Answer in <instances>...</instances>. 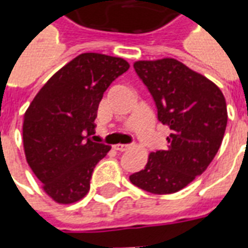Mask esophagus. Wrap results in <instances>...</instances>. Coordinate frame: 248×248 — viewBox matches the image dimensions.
I'll return each mask as SVG.
<instances>
[{
    "label": "esophagus",
    "mask_w": 248,
    "mask_h": 248,
    "mask_svg": "<svg viewBox=\"0 0 248 248\" xmlns=\"http://www.w3.org/2000/svg\"><path fill=\"white\" fill-rule=\"evenodd\" d=\"M113 147H114V150H118V151H126L130 149L129 145H121V143H118V145H114Z\"/></svg>",
    "instance_id": "34e87169"
}]
</instances>
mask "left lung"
Instances as JSON below:
<instances>
[{"instance_id":"8db88e82","label":"left lung","mask_w":248,"mask_h":248,"mask_svg":"<svg viewBox=\"0 0 248 248\" xmlns=\"http://www.w3.org/2000/svg\"><path fill=\"white\" fill-rule=\"evenodd\" d=\"M134 69L170 127L165 150L150 153L130 182L151 194H172L201 175L223 140L227 106L213 81L174 58L137 61Z\"/></svg>"}]
</instances>
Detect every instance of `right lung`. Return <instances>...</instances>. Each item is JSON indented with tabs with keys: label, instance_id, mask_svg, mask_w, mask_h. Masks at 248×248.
<instances>
[{
	"label": "right lung",
	"instance_id": "1",
	"mask_svg": "<svg viewBox=\"0 0 248 248\" xmlns=\"http://www.w3.org/2000/svg\"><path fill=\"white\" fill-rule=\"evenodd\" d=\"M129 67L119 57L79 54L41 87L25 111L26 162L56 203L71 204L89 192L94 167L111 147L87 137L97 126L103 93Z\"/></svg>",
	"mask_w": 248,
	"mask_h": 248
}]
</instances>
